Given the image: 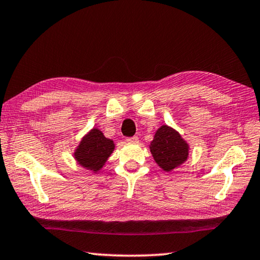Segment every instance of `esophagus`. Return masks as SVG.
<instances>
[{
  "label": "esophagus",
  "mask_w": 260,
  "mask_h": 260,
  "mask_svg": "<svg viewBox=\"0 0 260 260\" xmlns=\"http://www.w3.org/2000/svg\"><path fill=\"white\" fill-rule=\"evenodd\" d=\"M126 141L129 142V143H138V142H139V138H138V137L128 138V139H126Z\"/></svg>",
  "instance_id": "34e87169"
}]
</instances>
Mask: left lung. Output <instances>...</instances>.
Segmentation results:
<instances>
[{"label": "left lung", "instance_id": "left-lung-1", "mask_svg": "<svg viewBox=\"0 0 260 260\" xmlns=\"http://www.w3.org/2000/svg\"><path fill=\"white\" fill-rule=\"evenodd\" d=\"M149 149L157 166L166 172L179 168L188 158L189 145L178 131L162 125L156 131Z\"/></svg>", "mask_w": 260, "mask_h": 260}]
</instances>
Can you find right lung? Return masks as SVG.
<instances>
[{"label": "right lung", "mask_w": 260, "mask_h": 260, "mask_svg": "<svg viewBox=\"0 0 260 260\" xmlns=\"http://www.w3.org/2000/svg\"><path fill=\"white\" fill-rule=\"evenodd\" d=\"M114 148L113 140L105 138L100 128L93 127L81 139L73 156L78 166L97 174L108 162Z\"/></svg>", "instance_id": "1"}]
</instances>
